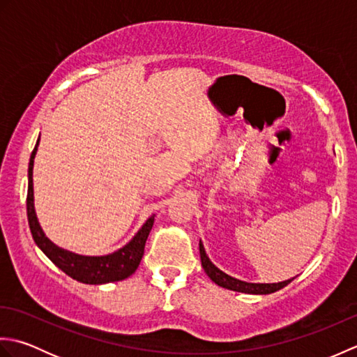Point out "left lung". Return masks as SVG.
Listing matches in <instances>:
<instances>
[{"label": "left lung", "mask_w": 357, "mask_h": 357, "mask_svg": "<svg viewBox=\"0 0 357 357\" xmlns=\"http://www.w3.org/2000/svg\"><path fill=\"white\" fill-rule=\"evenodd\" d=\"M199 253H201L202 268H204V271L207 273V276L211 280H213L215 284H218L219 287H222V288H227V290H233V291H239V293H248V294H270V293H275V291L280 290V288L287 287L294 279V278L288 279V280H284V282H278V284H250V282H244V280L234 279L229 275H225L224 271H221L218 267H215V264H211V261L208 259L206 250H204L202 242H199Z\"/></svg>", "instance_id": "obj_1"}]
</instances>
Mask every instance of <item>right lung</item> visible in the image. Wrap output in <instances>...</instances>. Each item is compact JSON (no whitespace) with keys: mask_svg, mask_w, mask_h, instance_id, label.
<instances>
[{"mask_svg":"<svg viewBox=\"0 0 357 357\" xmlns=\"http://www.w3.org/2000/svg\"><path fill=\"white\" fill-rule=\"evenodd\" d=\"M38 142H40V138H38ZM38 142L32 151V155H30L29 187H27V219H29V227H30V231H32L35 244L43 250V253L47 256L58 268H61L66 275L79 280L82 284L98 285V284L116 282V280H123L128 276H132L142 259L146 241L155 222V215H151L147 219V222L142 225V229L136 233V236L128 242L126 247L119 248L118 252L107 256H81L56 247L53 242H50L47 238H45L40 224H38L35 208H33L32 174H33V159L38 150Z\"/></svg>","mask_w":357,"mask_h":357,"instance_id":"obj_1","label":"right lung"}]
</instances>
